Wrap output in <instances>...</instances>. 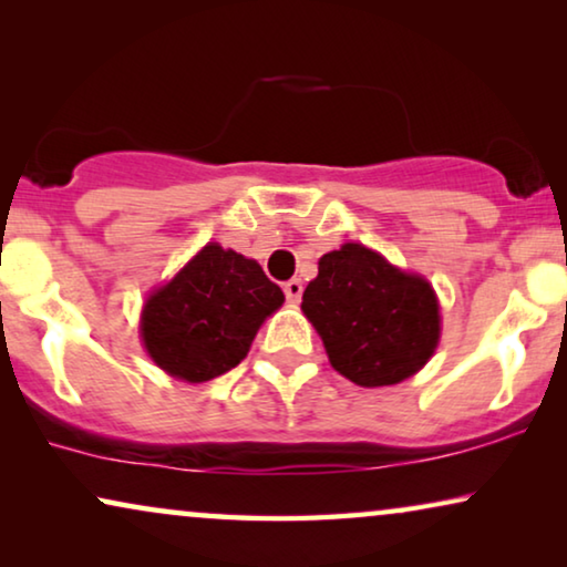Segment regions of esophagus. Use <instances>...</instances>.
<instances>
[{"label":"esophagus","mask_w":567,"mask_h":567,"mask_svg":"<svg viewBox=\"0 0 567 567\" xmlns=\"http://www.w3.org/2000/svg\"><path fill=\"white\" fill-rule=\"evenodd\" d=\"M301 291H305V286H301L299 278H291V281L284 284V293L291 305H297V301L301 299Z\"/></svg>","instance_id":"esophagus-1"}]
</instances>
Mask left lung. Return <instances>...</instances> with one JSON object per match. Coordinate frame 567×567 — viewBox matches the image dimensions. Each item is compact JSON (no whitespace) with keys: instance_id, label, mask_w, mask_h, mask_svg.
<instances>
[{"instance_id":"obj_1","label":"left lung","mask_w":567,"mask_h":567,"mask_svg":"<svg viewBox=\"0 0 567 567\" xmlns=\"http://www.w3.org/2000/svg\"><path fill=\"white\" fill-rule=\"evenodd\" d=\"M301 309L332 369L359 386L413 377L439 343V301L429 281L355 243L322 255Z\"/></svg>"}]
</instances>
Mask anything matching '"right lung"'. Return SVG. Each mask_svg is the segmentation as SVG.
I'll list each match as a JSON object with an SVG mask.
<instances>
[{"label": "right lung", "instance_id": "obj_1", "mask_svg": "<svg viewBox=\"0 0 567 567\" xmlns=\"http://www.w3.org/2000/svg\"><path fill=\"white\" fill-rule=\"evenodd\" d=\"M284 305V291L255 260L206 245L142 312V338L167 374L208 382L250 351L255 332Z\"/></svg>", "mask_w": 567, "mask_h": 567}]
</instances>
